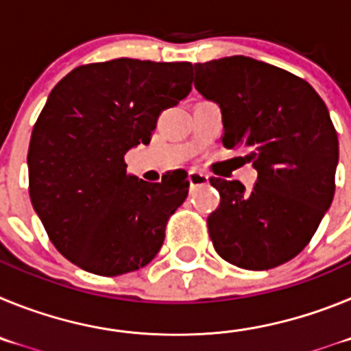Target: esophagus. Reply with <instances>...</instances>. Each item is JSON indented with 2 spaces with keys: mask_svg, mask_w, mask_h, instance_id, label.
<instances>
[{
  "mask_svg": "<svg viewBox=\"0 0 351 351\" xmlns=\"http://www.w3.org/2000/svg\"><path fill=\"white\" fill-rule=\"evenodd\" d=\"M188 179H190L191 186H202V184H207V182H209V176L204 172H200V170H190V176H188Z\"/></svg>",
  "mask_w": 351,
  "mask_h": 351,
  "instance_id": "obj_1",
  "label": "esophagus"
}]
</instances>
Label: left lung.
Segmentation results:
<instances>
[{"mask_svg":"<svg viewBox=\"0 0 351 351\" xmlns=\"http://www.w3.org/2000/svg\"><path fill=\"white\" fill-rule=\"evenodd\" d=\"M195 88L221 110L223 145L243 147L255 186L210 178L221 202L207 219L218 255L267 271L308 246L334 198L339 142L318 93L274 64L230 56L195 64Z\"/></svg>","mask_w":351,"mask_h":351,"instance_id":"8db88e82","label":"left lung"}]
</instances>
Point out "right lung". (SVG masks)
I'll return each mask as SVG.
<instances>
[{
  "mask_svg": "<svg viewBox=\"0 0 351 351\" xmlns=\"http://www.w3.org/2000/svg\"><path fill=\"white\" fill-rule=\"evenodd\" d=\"M191 70L121 58L71 70L49 95L29 142V197L52 244L84 271L126 274L161 250L190 182L128 176L125 154L190 95Z\"/></svg>",
  "mask_w": 351,
  "mask_h": 351,
  "instance_id": "add662e5",
  "label": "right lung"
}]
</instances>
